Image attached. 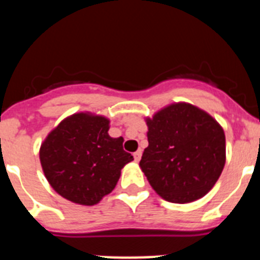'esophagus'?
<instances>
[{"instance_id":"1","label":"esophagus","mask_w":260,"mask_h":260,"mask_svg":"<svg viewBox=\"0 0 260 260\" xmlns=\"http://www.w3.org/2000/svg\"><path fill=\"white\" fill-rule=\"evenodd\" d=\"M141 157H142V151L141 150H138L137 152H134V160L135 161H139V160H141Z\"/></svg>"}]
</instances>
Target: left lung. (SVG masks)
<instances>
[{"instance_id": "8db88e82", "label": "left lung", "mask_w": 260, "mask_h": 260, "mask_svg": "<svg viewBox=\"0 0 260 260\" xmlns=\"http://www.w3.org/2000/svg\"><path fill=\"white\" fill-rule=\"evenodd\" d=\"M148 147L139 162L162 199L190 203L207 194L225 165V134L212 116L174 103L147 117Z\"/></svg>"}]
</instances>
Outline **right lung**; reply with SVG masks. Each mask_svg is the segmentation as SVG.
Instances as JSON below:
<instances>
[{
	"mask_svg": "<svg viewBox=\"0 0 260 260\" xmlns=\"http://www.w3.org/2000/svg\"><path fill=\"white\" fill-rule=\"evenodd\" d=\"M108 130L107 117L80 112L48 134L39 155L54 191L82 206L98 204L112 192L121 169L134 158L123 151V138H112Z\"/></svg>",
	"mask_w": 260,
	"mask_h": 260,
	"instance_id": "1",
	"label": "right lung"
}]
</instances>
